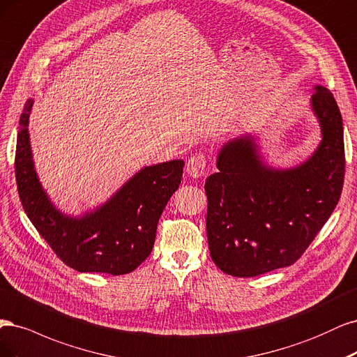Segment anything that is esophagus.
<instances>
[{
    "label": "esophagus",
    "mask_w": 357,
    "mask_h": 357,
    "mask_svg": "<svg viewBox=\"0 0 357 357\" xmlns=\"http://www.w3.org/2000/svg\"><path fill=\"white\" fill-rule=\"evenodd\" d=\"M206 155L203 153H195L187 162V172L192 178H200L206 174Z\"/></svg>",
    "instance_id": "1"
}]
</instances>
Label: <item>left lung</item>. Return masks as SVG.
<instances>
[{"mask_svg": "<svg viewBox=\"0 0 357 357\" xmlns=\"http://www.w3.org/2000/svg\"><path fill=\"white\" fill-rule=\"evenodd\" d=\"M314 90L321 142L303 165L283 170L264 165L250 135L218 153V172L204 183L206 229L211 257L225 274L255 278L291 266L335 209L346 172L342 119L331 91Z\"/></svg>", "mask_w": 357, "mask_h": 357, "instance_id": "left-lung-1", "label": "left lung"}]
</instances>
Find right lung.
<instances>
[{
    "label": "right lung",
    "mask_w": 357,
    "mask_h": 357,
    "mask_svg": "<svg viewBox=\"0 0 357 357\" xmlns=\"http://www.w3.org/2000/svg\"><path fill=\"white\" fill-rule=\"evenodd\" d=\"M29 99L19 120L15 172L22 206L68 267L79 273L128 274L149 257L157 224L182 178L183 162L158 163L141 169L98 209L79 218L57 211L43 190L33 169L29 145Z\"/></svg>",
    "instance_id": "add662e5"
}]
</instances>
